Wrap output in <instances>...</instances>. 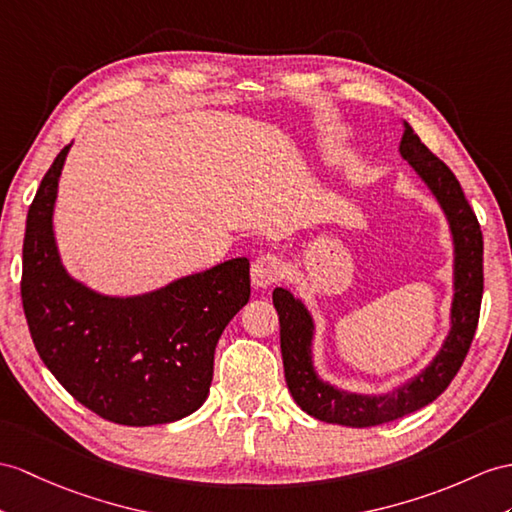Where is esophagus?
Returning a JSON list of instances; mask_svg holds the SVG:
<instances>
[{
  "instance_id": "34e87169",
  "label": "esophagus",
  "mask_w": 512,
  "mask_h": 512,
  "mask_svg": "<svg viewBox=\"0 0 512 512\" xmlns=\"http://www.w3.org/2000/svg\"><path fill=\"white\" fill-rule=\"evenodd\" d=\"M284 276V263L278 254H260L252 263V284L256 289H267Z\"/></svg>"
}]
</instances>
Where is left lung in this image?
<instances>
[{
    "instance_id": "obj_1",
    "label": "left lung",
    "mask_w": 512,
    "mask_h": 512,
    "mask_svg": "<svg viewBox=\"0 0 512 512\" xmlns=\"http://www.w3.org/2000/svg\"><path fill=\"white\" fill-rule=\"evenodd\" d=\"M400 154L428 184L439 199L450 221L454 236V304L452 330L445 339L443 350L421 371L415 380L386 395H356L339 391L328 382H321L313 369V319L299 299L286 289L273 291V306L280 317V350L284 363L286 386L297 406L310 417L326 423H341L350 428H371L406 417L439 397L454 376L471 347L473 334L480 319V302L484 289L482 273V232L476 213H473L463 186L452 169L421 143L413 128L404 123Z\"/></svg>"
}]
</instances>
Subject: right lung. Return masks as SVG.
Wrapping results in <instances>:
<instances>
[{
    "instance_id": "right-lung-1",
    "label": "right lung",
    "mask_w": 512,
    "mask_h": 512,
    "mask_svg": "<svg viewBox=\"0 0 512 512\" xmlns=\"http://www.w3.org/2000/svg\"><path fill=\"white\" fill-rule=\"evenodd\" d=\"M67 152L69 145L43 176L23 239L21 302L36 352L102 419L178 421L206 402L219 336L249 299V260H228L141 297L86 289L60 265L52 230Z\"/></svg>"
}]
</instances>
